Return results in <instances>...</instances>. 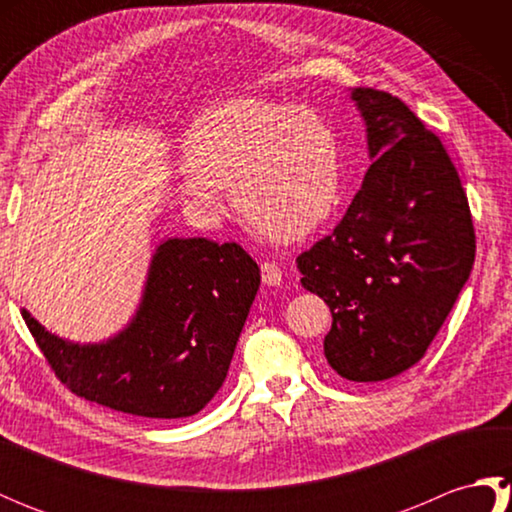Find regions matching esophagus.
Wrapping results in <instances>:
<instances>
[{"instance_id": "34e87169", "label": "esophagus", "mask_w": 512, "mask_h": 512, "mask_svg": "<svg viewBox=\"0 0 512 512\" xmlns=\"http://www.w3.org/2000/svg\"><path fill=\"white\" fill-rule=\"evenodd\" d=\"M262 281L266 286H279L281 284V268L275 262L262 264Z\"/></svg>"}]
</instances>
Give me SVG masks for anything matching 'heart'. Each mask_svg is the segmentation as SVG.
I'll return each instance as SVG.
<instances>
[{
  "label": "heart",
  "instance_id": "heart-1",
  "mask_svg": "<svg viewBox=\"0 0 512 512\" xmlns=\"http://www.w3.org/2000/svg\"><path fill=\"white\" fill-rule=\"evenodd\" d=\"M180 193L206 220L222 215V189L264 237L301 242L330 220L341 195V149L312 110L253 96L213 105L182 145Z\"/></svg>",
  "mask_w": 512,
  "mask_h": 512
}]
</instances>
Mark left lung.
Wrapping results in <instances>:
<instances>
[{"label":"left lung","instance_id":"1","mask_svg":"<svg viewBox=\"0 0 512 512\" xmlns=\"http://www.w3.org/2000/svg\"><path fill=\"white\" fill-rule=\"evenodd\" d=\"M367 134L361 191L334 233L297 257L301 286L330 306L336 374L378 383L416 365L471 275L469 200L440 138L396 96L350 92Z\"/></svg>","mask_w":512,"mask_h":512}]
</instances>
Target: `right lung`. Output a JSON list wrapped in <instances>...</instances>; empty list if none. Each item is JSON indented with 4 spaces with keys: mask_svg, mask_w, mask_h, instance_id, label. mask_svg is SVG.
Masks as SVG:
<instances>
[{
    "mask_svg": "<svg viewBox=\"0 0 512 512\" xmlns=\"http://www.w3.org/2000/svg\"><path fill=\"white\" fill-rule=\"evenodd\" d=\"M239 244L167 237L151 255L134 317L99 343L48 332L24 308L43 356L76 396L143 418H187L222 387L259 290Z\"/></svg>",
    "mask_w": 512,
    "mask_h": 512,
    "instance_id": "add662e5",
    "label": "right lung"
}]
</instances>
